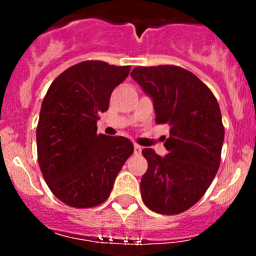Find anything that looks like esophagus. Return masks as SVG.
<instances>
[{
	"mask_svg": "<svg viewBox=\"0 0 256 256\" xmlns=\"http://www.w3.org/2000/svg\"><path fill=\"white\" fill-rule=\"evenodd\" d=\"M141 151H142V147H141L140 144H135V146H134V152H135V154H141Z\"/></svg>",
	"mask_w": 256,
	"mask_h": 256,
	"instance_id": "1",
	"label": "esophagus"
}]
</instances>
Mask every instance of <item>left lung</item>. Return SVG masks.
<instances>
[{"label":"left lung","instance_id":"1","mask_svg":"<svg viewBox=\"0 0 256 256\" xmlns=\"http://www.w3.org/2000/svg\"><path fill=\"white\" fill-rule=\"evenodd\" d=\"M131 78L151 96L156 124L170 126L166 156L142 150L148 167L141 197L156 213L180 214L203 197L219 168L224 141L219 104L204 82L180 66H136Z\"/></svg>","mask_w":256,"mask_h":256}]
</instances>
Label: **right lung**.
Masks as SVG:
<instances>
[{
    "mask_svg": "<svg viewBox=\"0 0 256 256\" xmlns=\"http://www.w3.org/2000/svg\"><path fill=\"white\" fill-rule=\"evenodd\" d=\"M130 66L85 60L54 79L43 99L37 126L38 164L54 196L74 208L109 198L134 144L122 136L96 134L99 115Z\"/></svg>",
    "mask_w": 256,
    "mask_h": 256,
    "instance_id": "right-lung-1",
    "label": "right lung"
}]
</instances>
